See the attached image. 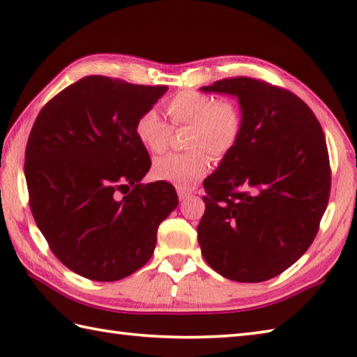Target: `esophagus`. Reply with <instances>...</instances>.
<instances>
[{"instance_id": "esophagus-1", "label": "esophagus", "mask_w": 357, "mask_h": 357, "mask_svg": "<svg viewBox=\"0 0 357 357\" xmlns=\"http://www.w3.org/2000/svg\"><path fill=\"white\" fill-rule=\"evenodd\" d=\"M178 196H179V199L181 201H184V199H187L188 198V196H190L192 195V192H188V190H185V188H179L178 187Z\"/></svg>"}]
</instances>
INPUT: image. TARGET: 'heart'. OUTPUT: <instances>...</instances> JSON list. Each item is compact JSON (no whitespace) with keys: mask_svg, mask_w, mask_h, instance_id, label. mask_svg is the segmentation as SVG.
Segmentation results:
<instances>
[{"mask_svg":"<svg viewBox=\"0 0 357 357\" xmlns=\"http://www.w3.org/2000/svg\"><path fill=\"white\" fill-rule=\"evenodd\" d=\"M164 107L173 126H190L187 147L193 150L159 156L151 170L158 179L179 188H190L208 172L210 156L204 148L221 158L236 146L242 132V115L233 102H218L195 90L176 93L165 101ZM135 135L149 151L159 153L169 144L170 126L156 110L149 109L136 119Z\"/></svg>","mask_w":357,"mask_h":357,"instance_id":"b5f03b06","label":"heart"}]
</instances>
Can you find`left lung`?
I'll list each match as a JSON object with an SVG mask.
<instances>
[{
	"instance_id": "left-lung-1",
	"label": "left lung",
	"mask_w": 357,
	"mask_h": 357,
	"mask_svg": "<svg viewBox=\"0 0 357 357\" xmlns=\"http://www.w3.org/2000/svg\"><path fill=\"white\" fill-rule=\"evenodd\" d=\"M201 90L234 96L242 115L236 146L204 181L202 256L230 280H268L307 252L327 208L322 127L301 98L259 79H222Z\"/></svg>"
}]
</instances>
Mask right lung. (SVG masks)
I'll use <instances>...</instances> for the list:
<instances>
[{
	"label": "right lung",
	"mask_w": 357,
	"mask_h": 357,
	"mask_svg": "<svg viewBox=\"0 0 357 357\" xmlns=\"http://www.w3.org/2000/svg\"><path fill=\"white\" fill-rule=\"evenodd\" d=\"M165 92L89 75L35 121L24 164L30 208L53 255L79 276L112 282L139 270L178 207L172 184H141L151 162L135 135Z\"/></svg>",
	"instance_id": "obj_1"
}]
</instances>
